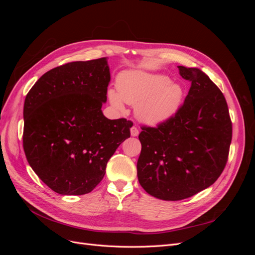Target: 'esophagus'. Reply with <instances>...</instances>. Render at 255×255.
Here are the masks:
<instances>
[{"label":"esophagus","mask_w":255,"mask_h":255,"mask_svg":"<svg viewBox=\"0 0 255 255\" xmlns=\"http://www.w3.org/2000/svg\"><path fill=\"white\" fill-rule=\"evenodd\" d=\"M138 134H139V129H138L136 127L130 128V135L135 137V136H138Z\"/></svg>","instance_id":"obj_1"}]
</instances>
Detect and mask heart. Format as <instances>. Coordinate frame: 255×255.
Masks as SVG:
<instances>
[{"label": "heart", "mask_w": 255, "mask_h": 255, "mask_svg": "<svg viewBox=\"0 0 255 255\" xmlns=\"http://www.w3.org/2000/svg\"><path fill=\"white\" fill-rule=\"evenodd\" d=\"M117 91L110 90L111 103L119 110L123 101L136 105V116L148 125H159L170 119L180 109L184 91L180 84L170 83L161 74L130 70L117 79Z\"/></svg>", "instance_id": "1"}]
</instances>
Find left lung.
<instances>
[{"instance_id": "obj_1", "label": "left lung", "mask_w": 255, "mask_h": 255, "mask_svg": "<svg viewBox=\"0 0 255 255\" xmlns=\"http://www.w3.org/2000/svg\"><path fill=\"white\" fill-rule=\"evenodd\" d=\"M191 83L184 103L155 128L141 127L137 176L149 195L167 201L195 196L217 181L232 140V121L221 90L197 68L179 66Z\"/></svg>"}]
</instances>
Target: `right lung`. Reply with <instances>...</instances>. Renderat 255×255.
<instances>
[{
    "mask_svg": "<svg viewBox=\"0 0 255 255\" xmlns=\"http://www.w3.org/2000/svg\"><path fill=\"white\" fill-rule=\"evenodd\" d=\"M111 81L106 57L72 61L44 73L26 95L23 149L29 166L57 194H88L133 122L102 113Z\"/></svg>",
    "mask_w": 255,
    "mask_h": 255,
    "instance_id": "right-lung-1",
    "label": "right lung"
}]
</instances>
